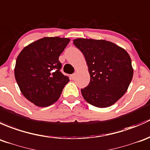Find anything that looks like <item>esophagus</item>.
Wrapping results in <instances>:
<instances>
[{
  "instance_id": "obj_1",
  "label": "esophagus",
  "mask_w": 150,
  "mask_h": 150,
  "mask_svg": "<svg viewBox=\"0 0 150 150\" xmlns=\"http://www.w3.org/2000/svg\"><path fill=\"white\" fill-rule=\"evenodd\" d=\"M76 74H73L71 75V77L72 79H74L75 77H76Z\"/></svg>"
}]
</instances>
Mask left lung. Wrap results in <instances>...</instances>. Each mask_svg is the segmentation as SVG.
I'll list each match as a JSON object with an SVG mask.
<instances>
[{
    "label": "left lung",
    "instance_id": "obj_1",
    "mask_svg": "<svg viewBox=\"0 0 150 150\" xmlns=\"http://www.w3.org/2000/svg\"><path fill=\"white\" fill-rule=\"evenodd\" d=\"M74 44L85 58L90 82L81 95L92 105L108 108L115 104L127 91L134 69L126 50L105 40L77 38Z\"/></svg>",
    "mask_w": 150,
    "mask_h": 150
}]
</instances>
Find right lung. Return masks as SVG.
<instances>
[{
	"label": "right lung",
	"mask_w": 150,
	"mask_h": 150,
	"mask_svg": "<svg viewBox=\"0 0 150 150\" xmlns=\"http://www.w3.org/2000/svg\"><path fill=\"white\" fill-rule=\"evenodd\" d=\"M69 42V38L45 37L30 43L18 54L15 79L22 95L35 105H51L69 81L60 71L58 60Z\"/></svg>",
	"instance_id": "add662e5"
}]
</instances>
